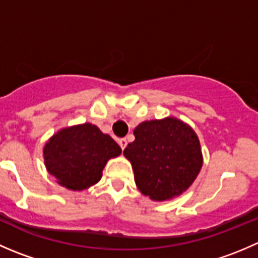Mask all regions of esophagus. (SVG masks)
I'll return each instance as SVG.
<instances>
[{"label": "esophagus", "mask_w": 258, "mask_h": 258, "mask_svg": "<svg viewBox=\"0 0 258 258\" xmlns=\"http://www.w3.org/2000/svg\"><path fill=\"white\" fill-rule=\"evenodd\" d=\"M118 145H119V147H121V150L123 151L124 148H126V146H127V140L126 139L118 140Z\"/></svg>", "instance_id": "1"}]
</instances>
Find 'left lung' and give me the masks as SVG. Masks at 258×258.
Masks as SVG:
<instances>
[{
  "label": "left lung",
  "mask_w": 258,
  "mask_h": 258,
  "mask_svg": "<svg viewBox=\"0 0 258 258\" xmlns=\"http://www.w3.org/2000/svg\"><path fill=\"white\" fill-rule=\"evenodd\" d=\"M134 135L123 155L131 161L142 194L165 201L191 186L202 167L199 137L191 127L168 117L142 122Z\"/></svg>",
  "instance_id": "1"
}]
</instances>
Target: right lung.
<instances>
[{
    "instance_id": "obj_1",
    "label": "right lung",
    "mask_w": 258,
    "mask_h": 258,
    "mask_svg": "<svg viewBox=\"0 0 258 258\" xmlns=\"http://www.w3.org/2000/svg\"><path fill=\"white\" fill-rule=\"evenodd\" d=\"M121 153L112 137L91 123L53 135L43 150L47 171L66 188L81 191L97 183L110 158Z\"/></svg>"
}]
</instances>
